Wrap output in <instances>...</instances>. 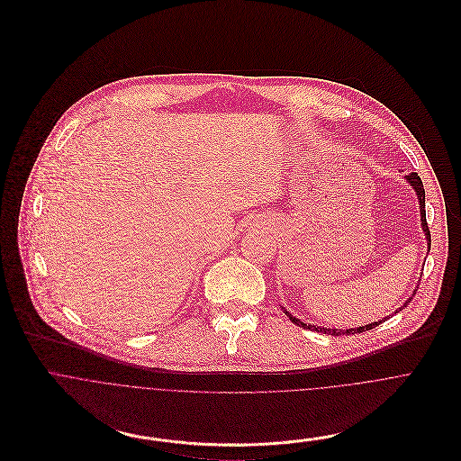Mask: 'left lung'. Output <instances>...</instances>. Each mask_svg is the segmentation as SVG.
<instances>
[{"label": "left lung", "mask_w": 461, "mask_h": 461, "mask_svg": "<svg viewBox=\"0 0 461 461\" xmlns=\"http://www.w3.org/2000/svg\"><path fill=\"white\" fill-rule=\"evenodd\" d=\"M405 179L409 181V185L414 189V193L418 194V200H420V214H421V229H423V232H425V238H427V245H429V250H430V230H429V227H427V218H425V189H423V183H421V177L416 174V172H411L409 176H405ZM414 294H416V291H414ZM412 294V296H414ZM412 296L396 311V312H400V311H403L409 303H411V300H412ZM287 316H289V320L294 323V325H298V327H303V329H311V330H316V332H323V334H330V336H348V334H357V332H365V330H371V329H375V327H378L380 323H384L387 318H384V320H380V321H375V323H369V325H363V327H357V329H327V327H316V325H307V323H303L302 320H298V318H294L291 312H287V311H284Z\"/></svg>", "instance_id": "1"}]
</instances>
